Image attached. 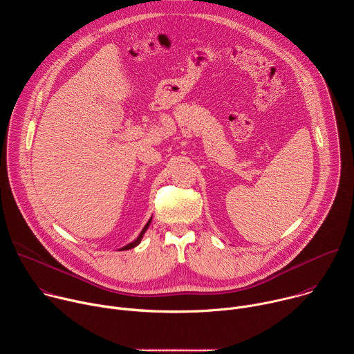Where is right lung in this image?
<instances>
[{
  "label": "right lung",
  "instance_id": "obj_1",
  "mask_svg": "<svg viewBox=\"0 0 354 354\" xmlns=\"http://www.w3.org/2000/svg\"><path fill=\"white\" fill-rule=\"evenodd\" d=\"M149 223H151V218H149V220H148V223H147V224H145V227H144V228H142V231H141V232H140V235H138V236H137V239H134V241H133V242H130V243H129V245H126V246H123V248H122V249H120V250H127V249H131V248H134V246H137V245H138V243H140V242H141V239H142V235H144V234H145V231H147V228H148V227H149Z\"/></svg>",
  "mask_w": 354,
  "mask_h": 354
}]
</instances>
